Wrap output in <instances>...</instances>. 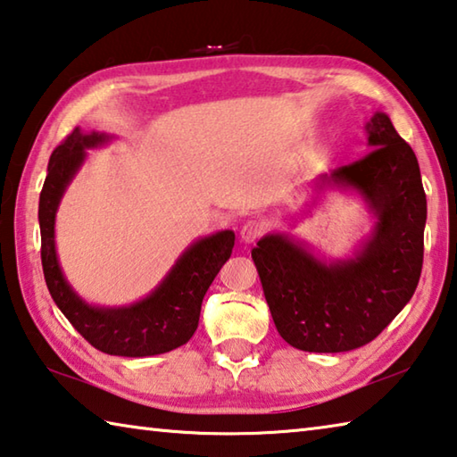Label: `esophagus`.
<instances>
[{"mask_svg": "<svg viewBox=\"0 0 457 457\" xmlns=\"http://www.w3.org/2000/svg\"><path fill=\"white\" fill-rule=\"evenodd\" d=\"M266 226L258 220H250L244 223L242 231H239V237H242L244 244H253L260 236H264Z\"/></svg>", "mask_w": 457, "mask_h": 457, "instance_id": "1", "label": "esophagus"}]
</instances>
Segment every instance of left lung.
<instances>
[{"mask_svg":"<svg viewBox=\"0 0 457 457\" xmlns=\"http://www.w3.org/2000/svg\"><path fill=\"white\" fill-rule=\"evenodd\" d=\"M367 133L373 151L316 181L359 191L377 218L354 258L327 264L286 234L264 236L252 250L276 328L300 351L370 343L420 282L428 220L420 163L385 112L373 114Z\"/></svg>","mask_w":457,"mask_h":457,"instance_id":"8db88e82","label":"left lung"}]
</instances>
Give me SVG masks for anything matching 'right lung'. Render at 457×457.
<instances>
[{
	"mask_svg": "<svg viewBox=\"0 0 457 457\" xmlns=\"http://www.w3.org/2000/svg\"><path fill=\"white\" fill-rule=\"evenodd\" d=\"M106 141L104 133L87 135L76 127L52 153L37 207L46 286L62 314L95 349L117 357H151L169 353L187 343L197 330L201 303L213 278L231 256L236 234L226 229L193 242L163 282L135 304L104 308L84 303L62 274L54 242V223L60 199L87 159V149Z\"/></svg>",
	"mask_w": 457,
	"mask_h": 457,
	"instance_id": "right-lung-1",
	"label": "right lung"
}]
</instances>
